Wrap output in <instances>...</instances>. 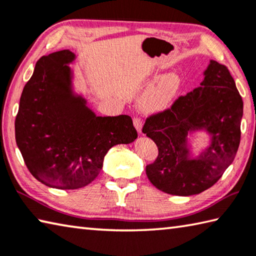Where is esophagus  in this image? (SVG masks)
Segmentation results:
<instances>
[{
    "label": "esophagus",
    "mask_w": 256,
    "mask_h": 256,
    "mask_svg": "<svg viewBox=\"0 0 256 256\" xmlns=\"http://www.w3.org/2000/svg\"><path fill=\"white\" fill-rule=\"evenodd\" d=\"M133 124L134 128H136V131L138 134H142V126H143V120L140 118H136L133 120Z\"/></svg>",
    "instance_id": "34e87169"
}]
</instances>
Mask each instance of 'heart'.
<instances>
[{
	"label": "heart",
	"mask_w": 256,
	"mask_h": 256,
	"mask_svg": "<svg viewBox=\"0 0 256 256\" xmlns=\"http://www.w3.org/2000/svg\"><path fill=\"white\" fill-rule=\"evenodd\" d=\"M181 90V80L176 74L161 76L154 85L148 88L142 98V108L156 113L169 108Z\"/></svg>",
	"instance_id": "b5f03b06"
}]
</instances>
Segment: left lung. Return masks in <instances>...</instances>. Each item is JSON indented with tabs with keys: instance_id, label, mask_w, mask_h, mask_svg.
Masks as SVG:
<instances>
[{
	"instance_id": "1",
	"label": "left lung",
	"mask_w": 256,
	"mask_h": 256,
	"mask_svg": "<svg viewBox=\"0 0 256 256\" xmlns=\"http://www.w3.org/2000/svg\"><path fill=\"white\" fill-rule=\"evenodd\" d=\"M200 86L180 96L164 112L148 118L142 132L156 144L159 154L148 164V180L161 192L192 196L210 188L228 168L240 141L243 100L224 64L210 60ZM205 130L211 143L192 156L190 132Z\"/></svg>"
}]
</instances>
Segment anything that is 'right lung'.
<instances>
[{"instance_id": "1", "label": "right lung", "mask_w": 256, "mask_h": 256, "mask_svg": "<svg viewBox=\"0 0 256 256\" xmlns=\"http://www.w3.org/2000/svg\"><path fill=\"white\" fill-rule=\"evenodd\" d=\"M75 58L70 50H62L36 62L16 118V140L26 168L57 189L90 184L110 148L138 138L128 115L97 116L75 94L68 66Z\"/></svg>"}]
</instances>
